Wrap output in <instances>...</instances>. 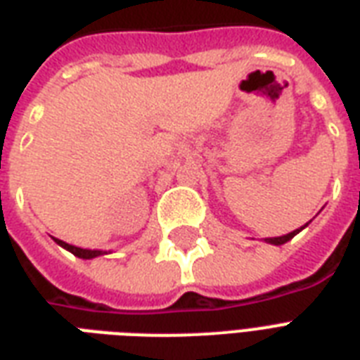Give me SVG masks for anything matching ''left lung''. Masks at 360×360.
<instances>
[{"mask_svg": "<svg viewBox=\"0 0 360 360\" xmlns=\"http://www.w3.org/2000/svg\"><path fill=\"white\" fill-rule=\"evenodd\" d=\"M304 226H308V223L304 224ZM304 226H300V229H296L292 230V232H289V234H285V236H278V238H266V243H271V245H283V243H287L289 240H292L298 232H300Z\"/></svg>", "mask_w": 360, "mask_h": 360, "instance_id": "left-lung-1", "label": "left lung"}]
</instances>
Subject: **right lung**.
<instances>
[{
  "mask_svg": "<svg viewBox=\"0 0 360 360\" xmlns=\"http://www.w3.org/2000/svg\"><path fill=\"white\" fill-rule=\"evenodd\" d=\"M54 241H56L60 247L68 249L70 253H73L75 257H79V259H94V257L105 255V251H100V249H81V247L70 245V243H65V241H62V240H56V238H54Z\"/></svg>",
  "mask_w": 360,
  "mask_h": 360,
  "instance_id": "right-lung-1",
  "label": "right lung"
}]
</instances>
